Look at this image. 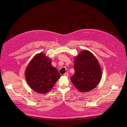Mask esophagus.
I'll list each match as a JSON object with an SVG mask.
<instances>
[{"label": "esophagus", "instance_id": "1", "mask_svg": "<svg viewBox=\"0 0 127 127\" xmlns=\"http://www.w3.org/2000/svg\"><path fill=\"white\" fill-rule=\"evenodd\" d=\"M64 76H65V77H68V72H65L64 74Z\"/></svg>", "mask_w": 127, "mask_h": 127}]
</instances>
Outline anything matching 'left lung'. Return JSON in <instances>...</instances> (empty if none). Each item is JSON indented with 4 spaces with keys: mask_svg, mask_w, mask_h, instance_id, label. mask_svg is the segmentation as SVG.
Wrapping results in <instances>:
<instances>
[{
    "mask_svg": "<svg viewBox=\"0 0 127 127\" xmlns=\"http://www.w3.org/2000/svg\"><path fill=\"white\" fill-rule=\"evenodd\" d=\"M75 73L70 78L76 89L86 92L94 89L102 77V69L94 55L88 50H82L74 58Z\"/></svg>",
    "mask_w": 127,
    "mask_h": 127,
    "instance_id": "8db88e82",
    "label": "left lung"
}]
</instances>
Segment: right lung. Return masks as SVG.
I'll list each match as a JSON object with an SVG mask.
<instances>
[{
  "label": "right lung",
  "mask_w": 127,
  "mask_h": 127,
  "mask_svg": "<svg viewBox=\"0 0 127 127\" xmlns=\"http://www.w3.org/2000/svg\"><path fill=\"white\" fill-rule=\"evenodd\" d=\"M25 76L32 89L37 93L45 94L53 88L60 74L52 65L51 60L44 53H39L29 63Z\"/></svg>",
  "instance_id": "right-lung-1"
}]
</instances>
